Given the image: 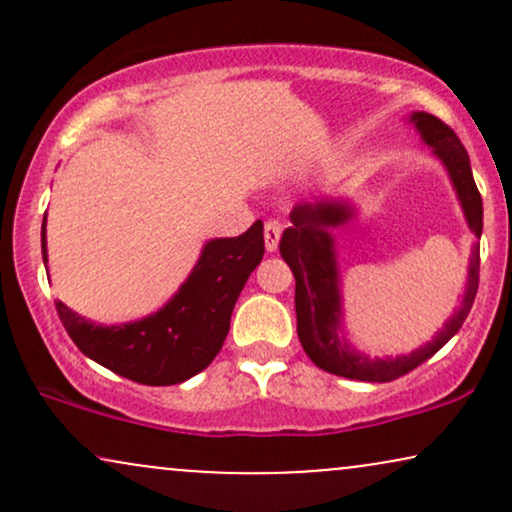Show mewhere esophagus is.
<instances>
[{
	"instance_id": "obj_1",
	"label": "esophagus",
	"mask_w": 512,
	"mask_h": 512,
	"mask_svg": "<svg viewBox=\"0 0 512 512\" xmlns=\"http://www.w3.org/2000/svg\"><path fill=\"white\" fill-rule=\"evenodd\" d=\"M279 238H281V226L276 221H267L264 223V248L267 252H274L279 248Z\"/></svg>"
}]
</instances>
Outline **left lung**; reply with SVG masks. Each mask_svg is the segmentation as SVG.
<instances>
[{
	"instance_id": "obj_1",
	"label": "left lung",
	"mask_w": 512,
	"mask_h": 512,
	"mask_svg": "<svg viewBox=\"0 0 512 512\" xmlns=\"http://www.w3.org/2000/svg\"><path fill=\"white\" fill-rule=\"evenodd\" d=\"M411 122L421 132L424 142L431 146L433 154L445 163L457 197L462 202L469 228H472L474 236L481 238L484 207H481V195L477 182H474L472 168H469L467 149L462 146L460 137L436 115L414 113ZM349 216L351 209L337 202H305L296 204L291 211V226L286 228L279 240V252L291 267L293 276H296L298 339H301L310 361L317 368L327 370V373L342 375V378L349 380H363V383H390V380L402 378L409 370L421 366L438 349H443L460 330L462 322L467 320L479 289V245L474 248L460 310L450 317V322L438 332V337L431 344L411 351L409 356L370 361L366 356L349 351V346L339 342L337 337L339 305L342 303H339V276L330 228L342 226Z\"/></svg>"
}]
</instances>
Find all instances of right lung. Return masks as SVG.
<instances>
[{"mask_svg": "<svg viewBox=\"0 0 512 512\" xmlns=\"http://www.w3.org/2000/svg\"><path fill=\"white\" fill-rule=\"evenodd\" d=\"M262 255V221L238 238L211 240L173 301L129 325H93L62 301L55 308L81 354L134 383L178 385L207 368L221 351L233 305ZM43 260H48L45 221Z\"/></svg>", "mask_w": 512, "mask_h": 512, "instance_id": "right-lung-1", "label": "right lung"}]
</instances>
